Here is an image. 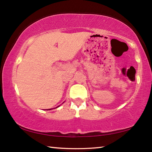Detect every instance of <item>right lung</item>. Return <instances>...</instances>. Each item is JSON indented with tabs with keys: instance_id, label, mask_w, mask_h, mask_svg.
Listing matches in <instances>:
<instances>
[{
	"instance_id": "obj_1",
	"label": "right lung",
	"mask_w": 152,
	"mask_h": 152,
	"mask_svg": "<svg viewBox=\"0 0 152 152\" xmlns=\"http://www.w3.org/2000/svg\"><path fill=\"white\" fill-rule=\"evenodd\" d=\"M63 103H64V102H63ZM60 107V106H58V107H57L56 108H58V107ZM49 110H51V109H49Z\"/></svg>"
}]
</instances>
